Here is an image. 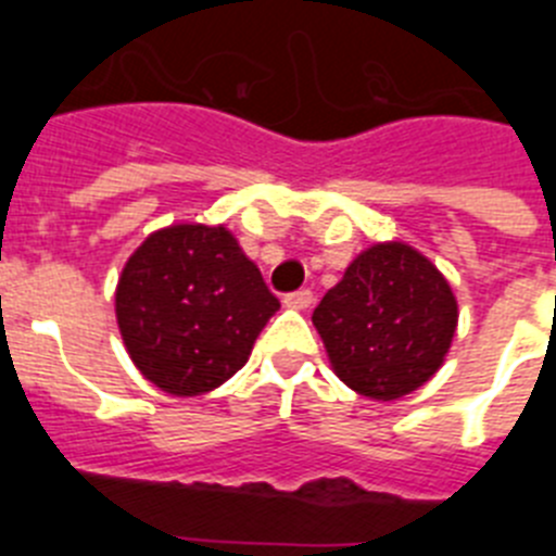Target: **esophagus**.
<instances>
[{"label": "esophagus", "instance_id": "1", "mask_svg": "<svg viewBox=\"0 0 556 556\" xmlns=\"http://www.w3.org/2000/svg\"><path fill=\"white\" fill-rule=\"evenodd\" d=\"M283 303H287L289 308H308L314 303V294L312 289H298V292H289L287 298H283Z\"/></svg>", "mask_w": 556, "mask_h": 556}]
</instances>
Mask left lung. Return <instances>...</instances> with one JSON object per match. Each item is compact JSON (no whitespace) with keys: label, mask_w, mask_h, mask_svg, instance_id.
Returning <instances> with one entry per match:
<instances>
[{"label":"left lung","mask_w":556,"mask_h":556,"mask_svg":"<svg viewBox=\"0 0 556 556\" xmlns=\"http://www.w3.org/2000/svg\"><path fill=\"white\" fill-rule=\"evenodd\" d=\"M337 376L358 395L395 401L443 365L456 301L440 269L409 244H372L312 314Z\"/></svg>","instance_id":"left-lung-1"}]
</instances>
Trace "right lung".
Instances as JSON below:
<instances>
[{
	"instance_id": "right-lung-1",
	"label": "right lung",
	"mask_w": 556,
	"mask_h": 556,
	"mask_svg": "<svg viewBox=\"0 0 556 556\" xmlns=\"http://www.w3.org/2000/svg\"><path fill=\"white\" fill-rule=\"evenodd\" d=\"M278 306L233 236L208 225L147 236L116 287L127 353L147 381L178 397L214 390L242 370Z\"/></svg>"
}]
</instances>
